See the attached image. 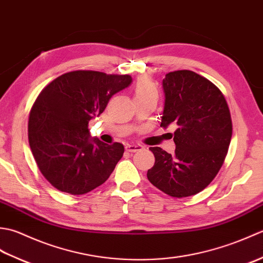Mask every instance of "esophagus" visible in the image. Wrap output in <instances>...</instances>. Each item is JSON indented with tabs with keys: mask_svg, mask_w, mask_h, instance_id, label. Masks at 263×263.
<instances>
[{
	"mask_svg": "<svg viewBox=\"0 0 263 263\" xmlns=\"http://www.w3.org/2000/svg\"><path fill=\"white\" fill-rule=\"evenodd\" d=\"M125 149H126V152H128V153H137V152H139V150L143 149V147L141 146V144L131 143V144H126Z\"/></svg>",
	"mask_w": 263,
	"mask_h": 263,
	"instance_id": "1",
	"label": "esophagus"
}]
</instances>
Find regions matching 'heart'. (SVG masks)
<instances>
[{
    "label": "heart",
    "instance_id": "1",
    "mask_svg": "<svg viewBox=\"0 0 263 263\" xmlns=\"http://www.w3.org/2000/svg\"><path fill=\"white\" fill-rule=\"evenodd\" d=\"M158 90L157 87L154 85V82L149 78H140L138 80L136 88H135V97L142 98L148 96H156L157 97Z\"/></svg>",
    "mask_w": 263,
    "mask_h": 263
}]
</instances>
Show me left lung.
<instances>
[{"mask_svg":"<svg viewBox=\"0 0 263 263\" xmlns=\"http://www.w3.org/2000/svg\"><path fill=\"white\" fill-rule=\"evenodd\" d=\"M165 93L160 126H176L171 138L175 154L149 148L155 165L150 183L174 198L202 191L224 163L232 139V119L224 95L214 83L193 71L170 72L163 80Z\"/></svg>","mask_w":263,"mask_h":263,"instance_id":"left-lung-1","label":"left lung"}]
</instances>
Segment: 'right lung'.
<instances>
[{
  "label": "right lung",
  "mask_w": 263,
  "mask_h": 263,
  "mask_svg": "<svg viewBox=\"0 0 263 263\" xmlns=\"http://www.w3.org/2000/svg\"><path fill=\"white\" fill-rule=\"evenodd\" d=\"M131 82L127 74L80 70L60 76L38 95L29 114L28 138L39 171L54 187L85 194L109 177L124 147L90 138L88 123Z\"/></svg>",
  "instance_id": "right-lung-1"
}]
</instances>
